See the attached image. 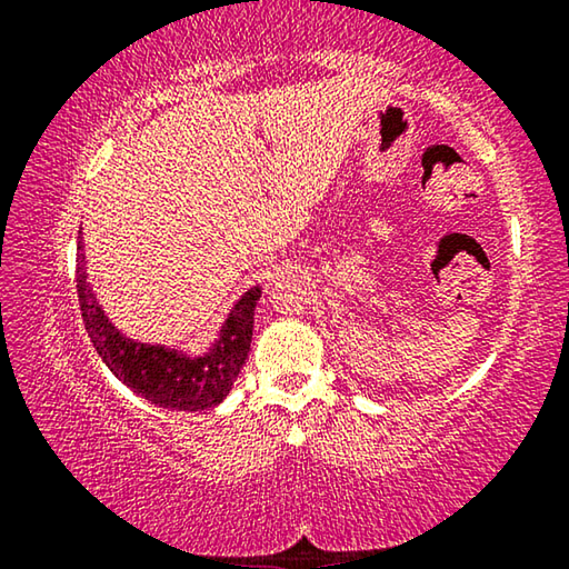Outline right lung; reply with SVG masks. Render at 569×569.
Listing matches in <instances>:
<instances>
[{
  "label": "right lung",
  "instance_id": "right-lung-1",
  "mask_svg": "<svg viewBox=\"0 0 569 569\" xmlns=\"http://www.w3.org/2000/svg\"><path fill=\"white\" fill-rule=\"evenodd\" d=\"M84 258L80 240V261H77V298L84 329L102 361L124 387H130L142 399L158 407L178 411H203L228 397L243 369L253 339V311L261 298V288H250L226 321L223 336L216 349L203 359H182L176 351L142 346L130 341L112 329L102 311L94 303L90 286L84 283Z\"/></svg>",
  "mask_w": 569,
  "mask_h": 569
}]
</instances>
